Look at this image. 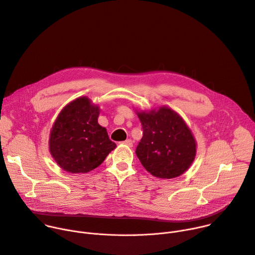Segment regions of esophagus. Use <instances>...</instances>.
<instances>
[{"label":"esophagus","mask_w":255,"mask_h":255,"mask_svg":"<svg viewBox=\"0 0 255 255\" xmlns=\"http://www.w3.org/2000/svg\"><path fill=\"white\" fill-rule=\"evenodd\" d=\"M123 144H125V145H127V146H128V147H131V146H132V141H131L130 139H128V140L124 141Z\"/></svg>","instance_id":"1"}]
</instances>
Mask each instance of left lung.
Wrapping results in <instances>:
<instances>
[{
    "label": "left lung",
    "instance_id": "left-lung-1",
    "mask_svg": "<svg viewBox=\"0 0 255 255\" xmlns=\"http://www.w3.org/2000/svg\"><path fill=\"white\" fill-rule=\"evenodd\" d=\"M136 114L143 138L135 154L142 165L159 179L177 178L184 173L195 159L196 141L182 117L165 106Z\"/></svg>",
    "mask_w": 255,
    "mask_h": 255
}]
</instances>
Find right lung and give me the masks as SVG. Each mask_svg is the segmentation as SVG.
Segmentation results:
<instances>
[{
    "label": "right lung",
    "mask_w": 255,
    "mask_h": 255,
    "mask_svg": "<svg viewBox=\"0 0 255 255\" xmlns=\"http://www.w3.org/2000/svg\"><path fill=\"white\" fill-rule=\"evenodd\" d=\"M99 106L88 97L77 98L58 115L50 132L54 160L71 173H86L99 166L116 147L105 128L98 124Z\"/></svg>",
    "instance_id": "1"
}]
</instances>
